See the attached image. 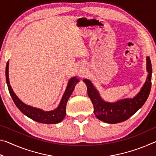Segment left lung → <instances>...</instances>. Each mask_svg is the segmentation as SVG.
<instances>
[{"label": "left lung", "instance_id": "8db88e82", "mask_svg": "<svg viewBox=\"0 0 156 156\" xmlns=\"http://www.w3.org/2000/svg\"><path fill=\"white\" fill-rule=\"evenodd\" d=\"M147 70L149 74L139 93L133 98H125L115 102H105L90 80L84 79L87 93L94 105V112L98 119L105 122L115 124L126 120L140 109L146 102L151 91L152 67L150 58L147 57Z\"/></svg>", "mask_w": 156, "mask_h": 156}]
</instances>
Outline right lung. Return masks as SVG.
Returning a JSON list of instances; mask_svg holds the SVG:
<instances>
[{
	"mask_svg": "<svg viewBox=\"0 0 156 156\" xmlns=\"http://www.w3.org/2000/svg\"><path fill=\"white\" fill-rule=\"evenodd\" d=\"M9 60L7 62L6 69H5V76H6V82L8 87L9 92L12 98V100L18 109H19L23 114L27 115L31 119L36 122L44 123V124H56L64 119L66 115V105L67 100L69 98L71 95L74 89L76 84L79 82L76 77L72 78L69 81L67 89L63 94L62 98L60 104L56 109L49 111V112H44L43 110L38 109V108L32 107L25 105L18 98L16 95L13 91L12 87L10 85L9 80Z\"/></svg>",
	"mask_w": 156,
	"mask_h": 156,
	"instance_id": "obj_1",
	"label": "right lung"
}]
</instances>
